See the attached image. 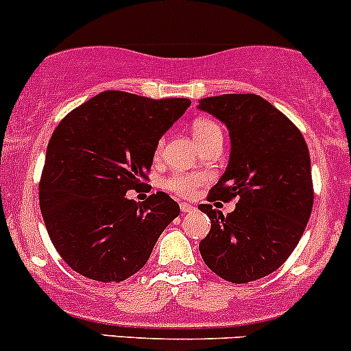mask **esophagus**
Returning <instances> with one entry per match:
<instances>
[{
    "label": "esophagus",
    "instance_id": "obj_1",
    "mask_svg": "<svg viewBox=\"0 0 351 351\" xmlns=\"http://www.w3.org/2000/svg\"><path fill=\"white\" fill-rule=\"evenodd\" d=\"M194 206L189 204V202H180V211L182 213H193L194 211Z\"/></svg>",
    "mask_w": 351,
    "mask_h": 351
}]
</instances>
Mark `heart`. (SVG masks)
I'll use <instances>...</instances> for the list:
<instances>
[{
    "instance_id": "heart-1",
    "label": "heart",
    "mask_w": 351,
    "mask_h": 351,
    "mask_svg": "<svg viewBox=\"0 0 351 351\" xmlns=\"http://www.w3.org/2000/svg\"><path fill=\"white\" fill-rule=\"evenodd\" d=\"M218 132H221L219 126L216 125L215 121L208 120V118H199V120L193 123V133L197 143L202 142V140H206L208 136L215 135V133ZM162 149H164V140H158L157 147H155V154L160 155ZM201 184H202V176L176 174L165 180V187H167L169 191H172L174 194H179V196L182 197H193Z\"/></svg>"
}]
</instances>
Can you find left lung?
Segmentation results:
<instances>
[{"label":"left lung","instance_id":"8db88e82","mask_svg":"<svg viewBox=\"0 0 351 351\" xmlns=\"http://www.w3.org/2000/svg\"><path fill=\"white\" fill-rule=\"evenodd\" d=\"M197 108L225 123L231 142L228 167L208 201L238 199L228 215L199 204L211 219L201 256L228 282L262 279L289 258L309 221L308 145L294 123L256 95L204 97Z\"/></svg>","mask_w":351,"mask_h":351}]
</instances>
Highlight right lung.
I'll list each match as a JSON object with an SVG mask.
<instances>
[{
	"instance_id": "right-lung-1",
	"label": "right lung",
	"mask_w": 351,
	"mask_h": 351,
	"mask_svg": "<svg viewBox=\"0 0 351 351\" xmlns=\"http://www.w3.org/2000/svg\"><path fill=\"white\" fill-rule=\"evenodd\" d=\"M189 104L104 91L57 125L38 194L50 240L72 270L121 282L145 265L180 209L165 193L143 202L126 193L149 179L158 140Z\"/></svg>"
}]
</instances>
